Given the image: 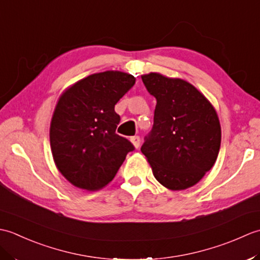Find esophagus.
Instances as JSON below:
<instances>
[{
	"label": "esophagus",
	"instance_id": "34e87169",
	"mask_svg": "<svg viewBox=\"0 0 260 260\" xmlns=\"http://www.w3.org/2000/svg\"><path fill=\"white\" fill-rule=\"evenodd\" d=\"M131 142H132V144H133L137 148V147L140 146L141 140H140L139 136H133V137H131Z\"/></svg>",
	"mask_w": 260,
	"mask_h": 260
}]
</instances>
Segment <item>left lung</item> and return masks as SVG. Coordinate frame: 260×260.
<instances>
[{
  "mask_svg": "<svg viewBox=\"0 0 260 260\" xmlns=\"http://www.w3.org/2000/svg\"><path fill=\"white\" fill-rule=\"evenodd\" d=\"M156 98L153 128L141 151L153 175L172 191L197 184L217 161L221 126L214 107L202 92L183 79L158 73L142 76Z\"/></svg>",
  "mask_w": 260,
  "mask_h": 260,
  "instance_id": "obj_1",
  "label": "left lung"
}]
</instances>
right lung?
<instances>
[{"mask_svg":"<svg viewBox=\"0 0 260 260\" xmlns=\"http://www.w3.org/2000/svg\"><path fill=\"white\" fill-rule=\"evenodd\" d=\"M135 84V77L108 70L92 74L59 97L50 124L54 164L71 184L87 191L106 186L133 151L116 134L115 105Z\"/></svg>","mask_w":260,"mask_h":260,"instance_id":"add662e5","label":"right lung"}]
</instances>
